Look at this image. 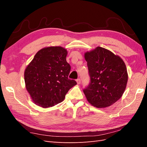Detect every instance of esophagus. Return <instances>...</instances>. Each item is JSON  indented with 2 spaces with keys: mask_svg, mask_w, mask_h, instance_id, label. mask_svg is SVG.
Here are the masks:
<instances>
[{
  "mask_svg": "<svg viewBox=\"0 0 147 147\" xmlns=\"http://www.w3.org/2000/svg\"><path fill=\"white\" fill-rule=\"evenodd\" d=\"M76 82H77V84L78 85H80V84L81 83V80H80V79H77L76 80Z\"/></svg>",
  "mask_w": 147,
  "mask_h": 147,
  "instance_id": "1",
  "label": "esophagus"
}]
</instances>
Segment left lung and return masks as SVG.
<instances>
[{
  "mask_svg": "<svg viewBox=\"0 0 147 147\" xmlns=\"http://www.w3.org/2000/svg\"><path fill=\"white\" fill-rule=\"evenodd\" d=\"M90 83L83 90L87 100L97 108L114 104L123 95L128 80L123 59L109 50L97 47L84 54Z\"/></svg>",
  "mask_w": 147,
  "mask_h": 147,
  "instance_id": "1",
  "label": "left lung"
}]
</instances>
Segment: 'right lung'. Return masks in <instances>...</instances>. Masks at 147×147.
Wrapping results in <instances>:
<instances>
[{"label": "right lung", "instance_id": "right-lung-1", "mask_svg": "<svg viewBox=\"0 0 147 147\" xmlns=\"http://www.w3.org/2000/svg\"><path fill=\"white\" fill-rule=\"evenodd\" d=\"M67 50L60 46L40 49L24 70L26 90L33 102L43 108L51 107L64 100L69 90L76 85L68 78L71 66Z\"/></svg>", "mask_w": 147, "mask_h": 147}]
</instances>
